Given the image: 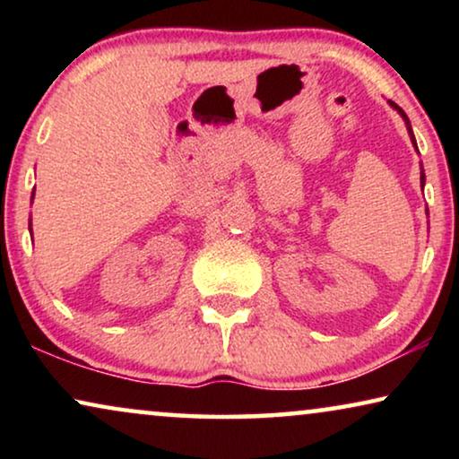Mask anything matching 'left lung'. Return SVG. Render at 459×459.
<instances>
[{
    "label": "left lung",
    "instance_id": "obj_1",
    "mask_svg": "<svg viewBox=\"0 0 459 459\" xmlns=\"http://www.w3.org/2000/svg\"><path fill=\"white\" fill-rule=\"evenodd\" d=\"M388 104H391V106H393V108L399 112V115H401V118H403V121H405L407 134H410V137H411V143H413V148H416V150H418V143H416V137H413V131H411V123H410V118H407V115H405V112H403V110H401L397 104H394V102H388ZM420 184H422V187H424V184H426V175H424V169H422V173H420Z\"/></svg>",
    "mask_w": 459,
    "mask_h": 459
}]
</instances>
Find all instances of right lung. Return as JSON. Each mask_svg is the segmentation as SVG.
I'll return each mask as SVG.
<instances>
[{
  "mask_svg": "<svg viewBox=\"0 0 459 459\" xmlns=\"http://www.w3.org/2000/svg\"><path fill=\"white\" fill-rule=\"evenodd\" d=\"M33 196H35V192H33ZM33 196H30V203H33ZM29 230H30V223H29ZM30 234H33V230H30Z\"/></svg>",
  "mask_w": 459,
  "mask_h": 459,
  "instance_id": "right-lung-1",
  "label": "right lung"
}]
</instances>
